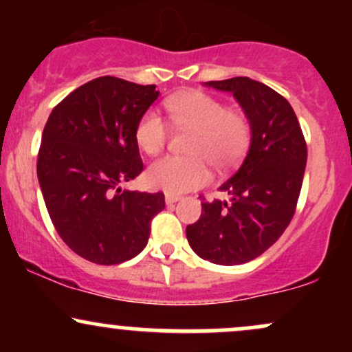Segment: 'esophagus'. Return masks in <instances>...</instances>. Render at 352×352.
Wrapping results in <instances>:
<instances>
[{
    "mask_svg": "<svg viewBox=\"0 0 352 352\" xmlns=\"http://www.w3.org/2000/svg\"><path fill=\"white\" fill-rule=\"evenodd\" d=\"M179 200H182V195H177V193H165V201H167L168 205L177 204Z\"/></svg>",
    "mask_w": 352,
    "mask_h": 352,
    "instance_id": "1",
    "label": "esophagus"
}]
</instances>
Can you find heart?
Instances as JSON below:
<instances>
[{
    "label": "heart",
    "instance_id": "obj_1",
    "mask_svg": "<svg viewBox=\"0 0 352 352\" xmlns=\"http://www.w3.org/2000/svg\"><path fill=\"white\" fill-rule=\"evenodd\" d=\"M177 127L193 131L185 152L187 157H164L148 167V187L167 193H184L201 187L210 179L207 164L217 170L235 167L252 137L248 117L232 111L227 104L201 91L173 96L165 104ZM135 140L148 155L164 151L168 140L167 120L157 111H147L135 127Z\"/></svg>",
    "mask_w": 352,
    "mask_h": 352
}]
</instances>
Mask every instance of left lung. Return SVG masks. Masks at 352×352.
<instances>
[{
    "instance_id": "8db88e82",
    "label": "left lung",
    "mask_w": 352,
    "mask_h": 352,
    "mask_svg": "<svg viewBox=\"0 0 352 352\" xmlns=\"http://www.w3.org/2000/svg\"><path fill=\"white\" fill-rule=\"evenodd\" d=\"M205 84L232 92L240 102L252 125V144L238 170L220 187L230 200L204 201L200 218L187 227V240L212 263H248L292 221L308 148L293 107L272 87L250 78Z\"/></svg>"
}]
</instances>
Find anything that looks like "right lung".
<instances>
[{
    "instance_id": "add662e5",
    "label": "right lung",
    "mask_w": 352,
    "mask_h": 352,
    "mask_svg": "<svg viewBox=\"0 0 352 352\" xmlns=\"http://www.w3.org/2000/svg\"><path fill=\"white\" fill-rule=\"evenodd\" d=\"M159 98L155 86L102 76L52 109L38 153V179L56 232L84 260L119 265L145 248L162 192L120 184L144 170L135 127Z\"/></svg>"
}]
</instances>
